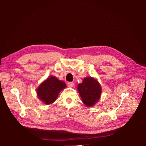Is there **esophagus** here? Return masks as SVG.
<instances>
[{"mask_svg": "<svg viewBox=\"0 0 146 146\" xmlns=\"http://www.w3.org/2000/svg\"><path fill=\"white\" fill-rule=\"evenodd\" d=\"M68 86H69V87H73L74 83L73 82H68Z\"/></svg>", "mask_w": 146, "mask_h": 146, "instance_id": "esophagus-1", "label": "esophagus"}]
</instances>
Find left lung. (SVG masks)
I'll return each mask as SVG.
<instances>
[{"label":"left lung","mask_w":146,"mask_h":146,"mask_svg":"<svg viewBox=\"0 0 146 146\" xmlns=\"http://www.w3.org/2000/svg\"><path fill=\"white\" fill-rule=\"evenodd\" d=\"M83 103L87 107H93L100 100L102 87L98 80L91 76L86 77L77 86Z\"/></svg>","instance_id":"1"}]
</instances>
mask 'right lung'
Here are the masks:
<instances>
[{
    "mask_svg": "<svg viewBox=\"0 0 146 146\" xmlns=\"http://www.w3.org/2000/svg\"><path fill=\"white\" fill-rule=\"evenodd\" d=\"M66 87L64 82L51 76L43 81L36 90L37 96L46 105L52 104L62 90Z\"/></svg>",
    "mask_w": 146,
    "mask_h": 146,
    "instance_id": "add662e5",
    "label": "right lung"
}]
</instances>
